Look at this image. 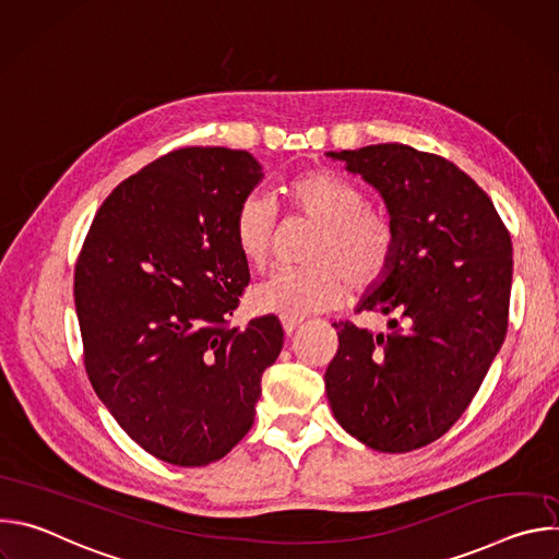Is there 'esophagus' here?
<instances>
[{"instance_id":"34e87169","label":"esophagus","mask_w":559,"mask_h":559,"mask_svg":"<svg viewBox=\"0 0 559 559\" xmlns=\"http://www.w3.org/2000/svg\"><path fill=\"white\" fill-rule=\"evenodd\" d=\"M281 323H283V330L287 336H292L298 328H300V318L298 316H281Z\"/></svg>"}]
</instances>
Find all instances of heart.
Returning a JSON list of instances; mask_svg holds the SVG:
<instances>
[{"mask_svg":"<svg viewBox=\"0 0 559 559\" xmlns=\"http://www.w3.org/2000/svg\"><path fill=\"white\" fill-rule=\"evenodd\" d=\"M287 210L316 223L305 259L311 265L287 267L252 292L263 311L305 316L338 305L352 285L378 287L393 270L401 234L389 210L367 203L360 186L325 168L307 170L285 186ZM234 243L243 261L265 272L278 241L276 205L265 194H248L234 214Z\"/></svg>","mask_w":559,"mask_h":559,"instance_id":"b5f03b06","label":"heart"}]
</instances>
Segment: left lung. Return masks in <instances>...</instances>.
<instances>
[{"mask_svg": "<svg viewBox=\"0 0 559 559\" xmlns=\"http://www.w3.org/2000/svg\"><path fill=\"white\" fill-rule=\"evenodd\" d=\"M382 197L401 234L391 274L358 311L391 334L332 323L325 391L341 427L384 453L444 436L480 389L509 330L511 234L489 194L444 156L405 143L330 152Z\"/></svg>", "mask_w": 559, "mask_h": 559, "instance_id": "obj_1", "label": "left lung"}]
</instances>
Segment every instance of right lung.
Returning a JSON list of instances; mask_svg holds the SVG:
<instances>
[{
	"label": "right lung",
	"instance_id": "1",
	"mask_svg": "<svg viewBox=\"0 0 559 559\" xmlns=\"http://www.w3.org/2000/svg\"><path fill=\"white\" fill-rule=\"evenodd\" d=\"M261 177L246 150H173L110 192L74 263L95 393L141 449L177 466L241 442L283 349L274 313L229 325L250 283L234 214Z\"/></svg>",
	"mask_w": 559,
	"mask_h": 559
}]
</instances>
